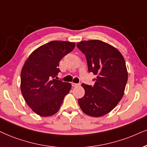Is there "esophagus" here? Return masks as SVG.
<instances>
[{
	"label": "esophagus",
	"mask_w": 147,
	"mask_h": 147,
	"mask_svg": "<svg viewBox=\"0 0 147 147\" xmlns=\"http://www.w3.org/2000/svg\"><path fill=\"white\" fill-rule=\"evenodd\" d=\"M72 85L73 87H78L79 86L80 84H79V83H72Z\"/></svg>",
	"instance_id": "obj_1"
}]
</instances>
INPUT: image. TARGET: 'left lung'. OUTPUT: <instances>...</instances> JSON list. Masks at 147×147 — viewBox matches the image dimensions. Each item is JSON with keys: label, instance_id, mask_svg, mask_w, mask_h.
Instances as JSON below:
<instances>
[{"label": "left lung", "instance_id": "left-lung-1", "mask_svg": "<svg viewBox=\"0 0 147 147\" xmlns=\"http://www.w3.org/2000/svg\"><path fill=\"white\" fill-rule=\"evenodd\" d=\"M85 55L89 72L97 76L94 86L81 84L85 95L78 103L85 114L94 117L110 113L123 96L127 81L124 57L115 47L100 40L77 44Z\"/></svg>", "mask_w": 147, "mask_h": 147}]
</instances>
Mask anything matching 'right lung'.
I'll return each mask as SVG.
<instances>
[{"label":"right lung","instance_id":"add662e5","mask_svg":"<svg viewBox=\"0 0 147 147\" xmlns=\"http://www.w3.org/2000/svg\"><path fill=\"white\" fill-rule=\"evenodd\" d=\"M75 47V42L53 40L31 53L21 71V92L26 102L37 115L49 117L60 110L71 84L57 80L59 63Z\"/></svg>","mask_w":147,"mask_h":147}]
</instances>
